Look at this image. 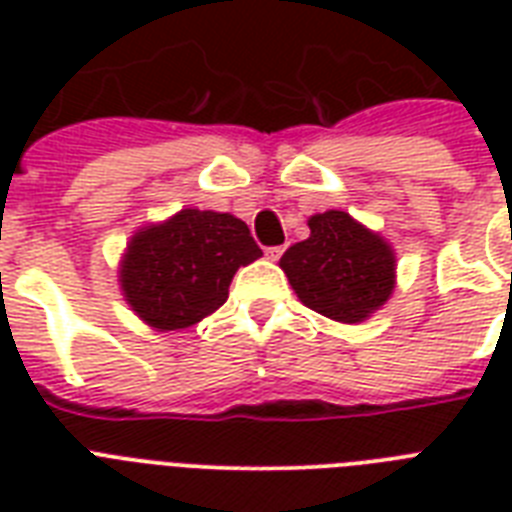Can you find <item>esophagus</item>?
<instances>
[{
	"label": "esophagus",
	"instance_id": "34e87169",
	"mask_svg": "<svg viewBox=\"0 0 512 512\" xmlns=\"http://www.w3.org/2000/svg\"><path fill=\"white\" fill-rule=\"evenodd\" d=\"M284 249L287 247H268L265 249V255H268V260H279V257L284 255Z\"/></svg>",
	"mask_w": 512,
	"mask_h": 512
}]
</instances>
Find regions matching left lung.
<instances>
[{
  "label": "left lung",
  "mask_w": 512,
  "mask_h": 512,
  "mask_svg": "<svg viewBox=\"0 0 512 512\" xmlns=\"http://www.w3.org/2000/svg\"><path fill=\"white\" fill-rule=\"evenodd\" d=\"M311 236L281 257L289 284L311 311L356 324L377 311L393 292L396 257L348 212L329 209L308 220Z\"/></svg>",
  "instance_id": "left-lung-1"
}]
</instances>
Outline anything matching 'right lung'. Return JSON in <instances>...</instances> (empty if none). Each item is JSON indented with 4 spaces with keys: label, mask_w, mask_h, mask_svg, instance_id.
Listing matches in <instances>:
<instances>
[{
    "label": "right lung",
    "mask_w": 512,
    "mask_h": 512,
    "mask_svg": "<svg viewBox=\"0 0 512 512\" xmlns=\"http://www.w3.org/2000/svg\"><path fill=\"white\" fill-rule=\"evenodd\" d=\"M263 255L247 223L183 209L130 241L122 289L132 311L156 329H185L228 300L233 273Z\"/></svg>",
    "instance_id": "right-lung-1"
}]
</instances>
